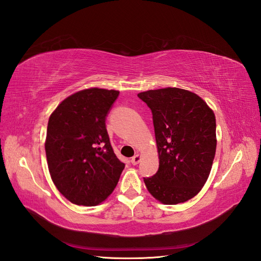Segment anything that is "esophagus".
Masks as SVG:
<instances>
[{
	"label": "esophagus",
	"mask_w": 261,
	"mask_h": 261,
	"mask_svg": "<svg viewBox=\"0 0 261 261\" xmlns=\"http://www.w3.org/2000/svg\"><path fill=\"white\" fill-rule=\"evenodd\" d=\"M141 161V155L140 154H137L133 156V158L131 159V163L133 164V165H137V164Z\"/></svg>",
	"instance_id": "34e87169"
}]
</instances>
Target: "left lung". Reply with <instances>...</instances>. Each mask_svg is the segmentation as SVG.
<instances>
[{
  "label": "left lung",
  "mask_w": 261,
  "mask_h": 261,
  "mask_svg": "<svg viewBox=\"0 0 261 261\" xmlns=\"http://www.w3.org/2000/svg\"><path fill=\"white\" fill-rule=\"evenodd\" d=\"M153 115L160 166L143 178L164 204L186 202L203 187L217 150L213 111L195 93L167 87L138 94Z\"/></svg>",
  "instance_id": "left-lung-1"
}]
</instances>
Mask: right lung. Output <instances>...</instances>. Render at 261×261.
<instances>
[{
	"mask_svg": "<svg viewBox=\"0 0 261 261\" xmlns=\"http://www.w3.org/2000/svg\"><path fill=\"white\" fill-rule=\"evenodd\" d=\"M118 96L114 89H84L65 98L49 118L44 144L49 172L58 190L74 204L102 202L124 168L106 129Z\"/></svg>",
	"mask_w": 261,
	"mask_h": 261,
	"instance_id": "add662e5",
	"label": "right lung"
}]
</instances>
